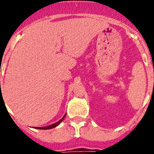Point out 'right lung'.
Masks as SVG:
<instances>
[{
  "instance_id": "right-lung-1",
  "label": "right lung",
  "mask_w": 154,
  "mask_h": 154,
  "mask_svg": "<svg viewBox=\"0 0 154 154\" xmlns=\"http://www.w3.org/2000/svg\"><path fill=\"white\" fill-rule=\"evenodd\" d=\"M65 116L66 115H65L63 116V118H62V119H60V120L58 121V122H57V123H54V124H52V125H50V126H45V127H36L37 129H41V130H49V129H52V128H55V127H56L57 126H58V125L60 124V123L61 122H62V120H63L64 119V118L65 117Z\"/></svg>"
}]
</instances>
